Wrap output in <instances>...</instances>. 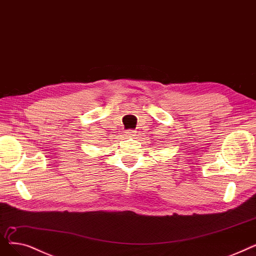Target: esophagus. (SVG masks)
I'll return each mask as SVG.
<instances>
[{
  "label": "esophagus",
  "mask_w": 256,
  "mask_h": 256,
  "mask_svg": "<svg viewBox=\"0 0 256 256\" xmlns=\"http://www.w3.org/2000/svg\"><path fill=\"white\" fill-rule=\"evenodd\" d=\"M126 136H129V138L134 136H136V134H134V131H133V130H128V131L126 132Z\"/></svg>",
  "instance_id": "obj_1"
}]
</instances>
